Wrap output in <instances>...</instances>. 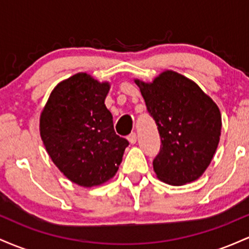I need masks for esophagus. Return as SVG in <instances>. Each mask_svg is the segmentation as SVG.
<instances>
[{
    "instance_id": "obj_1",
    "label": "esophagus",
    "mask_w": 249,
    "mask_h": 249,
    "mask_svg": "<svg viewBox=\"0 0 249 249\" xmlns=\"http://www.w3.org/2000/svg\"><path fill=\"white\" fill-rule=\"evenodd\" d=\"M127 141L131 142V144H136V142H137V134L134 133V132H132L131 134H128L127 136Z\"/></svg>"
}]
</instances>
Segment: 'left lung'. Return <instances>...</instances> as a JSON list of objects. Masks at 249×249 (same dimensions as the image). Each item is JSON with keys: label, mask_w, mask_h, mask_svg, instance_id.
<instances>
[{"label": "left lung", "mask_w": 249, "mask_h": 249, "mask_svg": "<svg viewBox=\"0 0 249 249\" xmlns=\"http://www.w3.org/2000/svg\"><path fill=\"white\" fill-rule=\"evenodd\" d=\"M134 82L160 136V151L153 160L158 179L177 186L196 180L218 147L219 107L196 83L174 71H164L152 83Z\"/></svg>", "instance_id": "left-lung-1"}]
</instances>
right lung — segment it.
<instances>
[{"mask_svg": "<svg viewBox=\"0 0 249 249\" xmlns=\"http://www.w3.org/2000/svg\"><path fill=\"white\" fill-rule=\"evenodd\" d=\"M110 90L79 72L53 89L39 119L41 138L58 170L79 186L92 187L118 171L128 142L116 134L104 101Z\"/></svg>", "mask_w": 249, "mask_h": 249, "instance_id": "obj_1", "label": "right lung"}]
</instances>
